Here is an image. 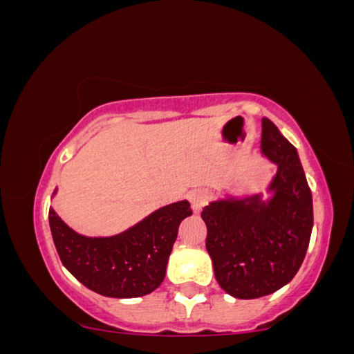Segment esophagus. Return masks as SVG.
Wrapping results in <instances>:
<instances>
[{"label": "esophagus", "mask_w": 354, "mask_h": 354, "mask_svg": "<svg viewBox=\"0 0 354 354\" xmlns=\"http://www.w3.org/2000/svg\"><path fill=\"white\" fill-rule=\"evenodd\" d=\"M188 200L191 203V208H193L194 213H200V211L203 209V206L209 201V191L205 188L189 191Z\"/></svg>", "instance_id": "34e87169"}]
</instances>
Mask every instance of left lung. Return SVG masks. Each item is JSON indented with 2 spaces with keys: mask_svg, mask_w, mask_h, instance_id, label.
<instances>
[{
  "mask_svg": "<svg viewBox=\"0 0 354 354\" xmlns=\"http://www.w3.org/2000/svg\"><path fill=\"white\" fill-rule=\"evenodd\" d=\"M261 153L278 166L268 191L203 208L206 250L226 293L253 299L278 291L298 273L313 230V198L298 151L273 121L261 123Z\"/></svg>",
  "mask_w": 354,
  "mask_h": 354,
  "instance_id": "8db88e82",
  "label": "left lung"
}]
</instances>
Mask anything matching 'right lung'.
<instances>
[{"mask_svg": "<svg viewBox=\"0 0 354 354\" xmlns=\"http://www.w3.org/2000/svg\"><path fill=\"white\" fill-rule=\"evenodd\" d=\"M191 214L189 203L178 201L115 236L89 238L50 208V228L63 266L88 290L108 298H138L163 283L180 223Z\"/></svg>", "mask_w": 354, "mask_h": 354, "instance_id": "right-lung-1", "label": "right lung"}]
</instances>
